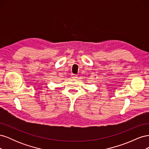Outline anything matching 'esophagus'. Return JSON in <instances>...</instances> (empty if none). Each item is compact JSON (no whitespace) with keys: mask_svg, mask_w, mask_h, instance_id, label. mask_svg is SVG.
<instances>
[{"mask_svg":"<svg viewBox=\"0 0 149 149\" xmlns=\"http://www.w3.org/2000/svg\"><path fill=\"white\" fill-rule=\"evenodd\" d=\"M71 78L73 79H76V78H77V76L74 74H71Z\"/></svg>","mask_w":149,"mask_h":149,"instance_id":"1","label":"esophagus"}]
</instances>
